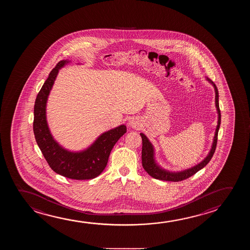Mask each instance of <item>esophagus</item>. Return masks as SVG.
Returning <instances> with one entry per match:
<instances>
[{
  "mask_svg": "<svg viewBox=\"0 0 250 250\" xmlns=\"http://www.w3.org/2000/svg\"><path fill=\"white\" fill-rule=\"evenodd\" d=\"M129 125H130V126L134 128V129H138L139 127L141 126V122L137 118H133V119H131V120H130Z\"/></svg>",
  "mask_w": 250,
  "mask_h": 250,
  "instance_id": "obj_1",
  "label": "esophagus"
}]
</instances>
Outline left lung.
<instances>
[{
  "mask_svg": "<svg viewBox=\"0 0 250 250\" xmlns=\"http://www.w3.org/2000/svg\"><path fill=\"white\" fill-rule=\"evenodd\" d=\"M209 80V79H208ZM211 82L210 80H209ZM215 87V92H216V106H217V113H218V121H217V126L216 129V133L214 137L213 144L212 147L210 149L209 155L207 156V158L203 161L202 163H199L192 168H189L188 170L182 171V172H178V173H170L167 171L163 170L160 167L154 160V148L150 142L148 141V138L143 133H140L142 137V141H143V148H142V164L145 170L148 173L150 176H152L155 179L161 180V181H184L188 178L191 177L193 174H195L198 171L202 169L204 167L207 166L208 163L210 162L211 157L213 156L216 148H217V134H218V130L220 127L221 124V112L219 108V103H218V90L215 84L211 82Z\"/></svg>",
  "mask_w": 250,
  "mask_h": 250,
  "instance_id": "left-lung-1",
  "label": "left lung"
}]
</instances>
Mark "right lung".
<instances>
[{
	"mask_svg": "<svg viewBox=\"0 0 250 250\" xmlns=\"http://www.w3.org/2000/svg\"><path fill=\"white\" fill-rule=\"evenodd\" d=\"M66 62L68 61L58 62L37 95L33 132L37 144L52 170L72 180H90L97 177L105 169L110 153L117 141L126 132V126L120 125L103 133L89 148L82 152H69L55 141L48 128L45 105L58 69Z\"/></svg>",
	"mask_w": 250,
	"mask_h": 250,
	"instance_id": "right-lung-1",
	"label": "right lung"
}]
</instances>
